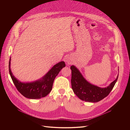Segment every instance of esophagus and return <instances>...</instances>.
I'll return each instance as SVG.
<instances>
[{"label": "esophagus", "mask_w": 130, "mask_h": 130, "mask_svg": "<svg viewBox=\"0 0 130 130\" xmlns=\"http://www.w3.org/2000/svg\"><path fill=\"white\" fill-rule=\"evenodd\" d=\"M66 62H67V63L68 64H71L72 63L71 60L70 59H69V58H67V59H66Z\"/></svg>", "instance_id": "1"}]
</instances>
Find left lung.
<instances>
[{
    "label": "left lung",
    "mask_w": 130,
    "mask_h": 130,
    "mask_svg": "<svg viewBox=\"0 0 130 130\" xmlns=\"http://www.w3.org/2000/svg\"><path fill=\"white\" fill-rule=\"evenodd\" d=\"M71 70V87L75 94L82 100L97 102L107 97L117 81L118 75L113 82L106 87L101 88L88 83L82 76L79 70L73 65Z\"/></svg>",
    "instance_id": "left-lung-1"
}]
</instances>
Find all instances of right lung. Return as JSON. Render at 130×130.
<instances>
[{
  "label": "right lung",
  "instance_id": "add662e5",
  "mask_svg": "<svg viewBox=\"0 0 130 130\" xmlns=\"http://www.w3.org/2000/svg\"><path fill=\"white\" fill-rule=\"evenodd\" d=\"M11 57L9 64V69L11 79L17 90L26 98L29 99H40L46 96L51 91L55 78L61 70L65 66L64 62L55 64L46 74L38 81L31 83H22L13 75L10 68Z\"/></svg>",
  "mask_w": 130,
  "mask_h": 130
}]
</instances>
